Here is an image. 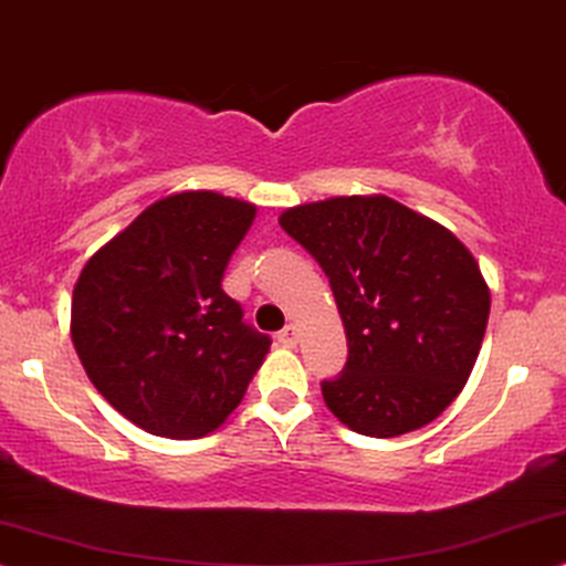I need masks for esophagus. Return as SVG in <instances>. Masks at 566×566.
<instances>
[{
	"instance_id": "1",
	"label": "esophagus",
	"mask_w": 566,
	"mask_h": 566,
	"mask_svg": "<svg viewBox=\"0 0 566 566\" xmlns=\"http://www.w3.org/2000/svg\"><path fill=\"white\" fill-rule=\"evenodd\" d=\"M277 340H281L283 346L294 348L298 344V327L296 325H285L281 333H277Z\"/></svg>"
}]
</instances>
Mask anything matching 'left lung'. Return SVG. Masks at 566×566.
<instances>
[{"mask_svg":"<svg viewBox=\"0 0 566 566\" xmlns=\"http://www.w3.org/2000/svg\"><path fill=\"white\" fill-rule=\"evenodd\" d=\"M277 220L325 270L344 319L348 359L323 382L327 409L369 438L436 420L462 394L491 312L472 251L382 193L298 205Z\"/></svg>","mask_w":566,"mask_h":566,"instance_id":"obj_1","label":"left lung"}]
</instances>
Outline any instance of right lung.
<instances>
[{"mask_svg": "<svg viewBox=\"0 0 566 566\" xmlns=\"http://www.w3.org/2000/svg\"><path fill=\"white\" fill-rule=\"evenodd\" d=\"M256 207L180 191L83 264L70 336L88 380L138 428L201 438L228 420L270 352L222 275Z\"/></svg>", "mask_w": 566, "mask_h": 566, "instance_id": "1", "label": "right lung"}]
</instances>
